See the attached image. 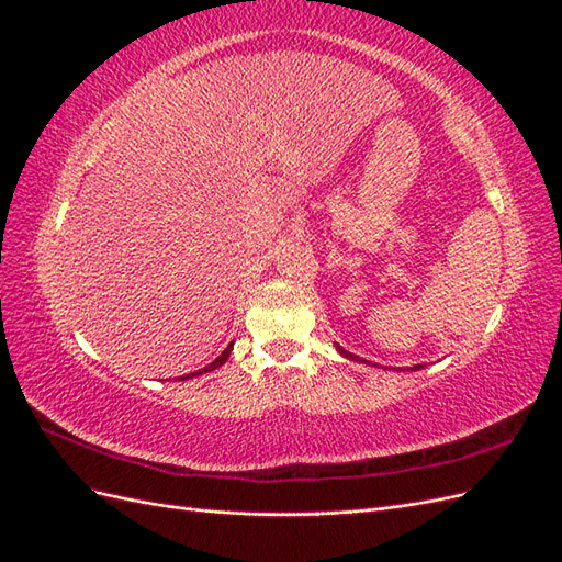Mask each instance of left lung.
Here are the masks:
<instances>
[{"label":"left lung","mask_w":562,"mask_h":562,"mask_svg":"<svg viewBox=\"0 0 562 562\" xmlns=\"http://www.w3.org/2000/svg\"><path fill=\"white\" fill-rule=\"evenodd\" d=\"M337 349H339V353H342V356H349V359H353V356H351V353H349V351H345V349H342V347H337ZM415 368H419V366H415Z\"/></svg>","instance_id":"8db88e82"}]
</instances>
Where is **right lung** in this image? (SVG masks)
Returning a JSON list of instances; mask_svg holds the SVG:
<instances>
[{
	"label": "right lung",
	"mask_w": 562,
	"mask_h": 562,
	"mask_svg": "<svg viewBox=\"0 0 562 562\" xmlns=\"http://www.w3.org/2000/svg\"><path fill=\"white\" fill-rule=\"evenodd\" d=\"M229 351H232V345H229L223 353H220L213 363H209L206 368H201V370H196V372H190V375H184V378H180V380H190V378H194V375H201V372H211V370L220 368V366H223V363L229 359Z\"/></svg>",
	"instance_id": "right-lung-1"
}]
</instances>
